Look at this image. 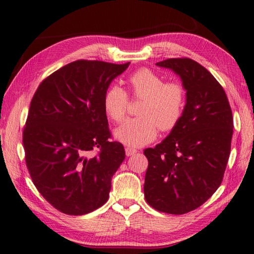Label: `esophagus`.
<instances>
[{
	"label": "esophagus",
	"mask_w": 254,
	"mask_h": 254,
	"mask_svg": "<svg viewBox=\"0 0 254 254\" xmlns=\"http://www.w3.org/2000/svg\"><path fill=\"white\" fill-rule=\"evenodd\" d=\"M125 150H126V155H127V156H131V155L137 153V150H136V149L129 148V146H127V148H126Z\"/></svg>",
	"instance_id": "esophagus-1"
}]
</instances>
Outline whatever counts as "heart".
<instances>
[{"label":"heart","mask_w":254,"mask_h":254,"mask_svg":"<svg viewBox=\"0 0 254 254\" xmlns=\"http://www.w3.org/2000/svg\"><path fill=\"white\" fill-rule=\"evenodd\" d=\"M129 86L134 98L143 99L138 114L129 118L115 131V137L129 146H141L156 137L157 129L170 131L182 118L185 90L176 81L164 82L163 77L149 68H140L129 76ZM128 94L121 86L113 84L105 90L103 106L115 123L125 118Z\"/></svg>","instance_id":"1"}]
</instances>
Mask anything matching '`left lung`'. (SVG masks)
I'll use <instances>...</instances> for the list:
<instances>
[{
  "label": "left lung",
  "instance_id": "8db88e82",
  "mask_svg": "<svg viewBox=\"0 0 254 254\" xmlns=\"http://www.w3.org/2000/svg\"><path fill=\"white\" fill-rule=\"evenodd\" d=\"M183 80L186 105L171 133L148 159L145 201L156 211L185 214L198 208L221 186L230 154L233 113L223 87L205 67L188 58L156 63Z\"/></svg>",
  "mask_w": 254,
  "mask_h": 254
}]
</instances>
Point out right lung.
Returning <instances> with one entry per match:
<instances>
[{"mask_svg": "<svg viewBox=\"0 0 254 254\" xmlns=\"http://www.w3.org/2000/svg\"><path fill=\"white\" fill-rule=\"evenodd\" d=\"M129 64L71 62L33 94L22 132L26 165L39 192L62 213L83 215L109 200L125 149L111 140L103 95Z\"/></svg>", "mask_w": 254, "mask_h": 254, "instance_id": "1", "label": "right lung"}]
</instances>
